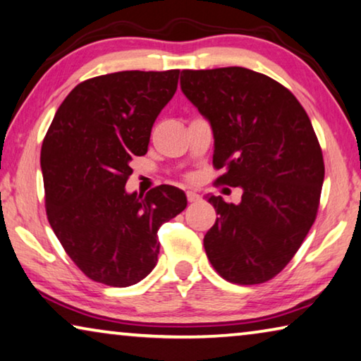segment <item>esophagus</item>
I'll use <instances>...</instances> for the list:
<instances>
[{"label": "esophagus", "instance_id": "esophagus-1", "mask_svg": "<svg viewBox=\"0 0 361 361\" xmlns=\"http://www.w3.org/2000/svg\"><path fill=\"white\" fill-rule=\"evenodd\" d=\"M186 197H188V201H190V202H196V201H199V199H201V196H199L196 191H186Z\"/></svg>", "mask_w": 361, "mask_h": 361}]
</instances>
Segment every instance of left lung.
Listing matches in <instances>:
<instances>
[{
	"mask_svg": "<svg viewBox=\"0 0 361 361\" xmlns=\"http://www.w3.org/2000/svg\"><path fill=\"white\" fill-rule=\"evenodd\" d=\"M186 99L214 134L217 183L241 188L238 204L207 196L219 214L204 236L225 281L252 285L277 276L318 212L324 162L308 115L277 80L246 68L181 71Z\"/></svg>",
	"mask_w": 361,
	"mask_h": 361,
	"instance_id": "8db88e82",
	"label": "left lung"
}]
</instances>
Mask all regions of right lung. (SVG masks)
<instances>
[{
    "instance_id": "obj_1",
    "label": "right lung",
    "mask_w": 361,
    "mask_h": 361,
    "mask_svg": "<svg viewBox=\"0 0 361 361\" xmlns=\"http://www.w3.org/2000/svg\"><path fill=\"white\" fill-rule=\"evenodd\" d=\"M178 74L121 71L84 80L63 100L43 139L48 222L74 264L95 282H141L157 264L160 225L185 211L186 195L175 186H157L146 197L125 188L129 162L147 152Z\"/></svg>"
}]
</instances>
